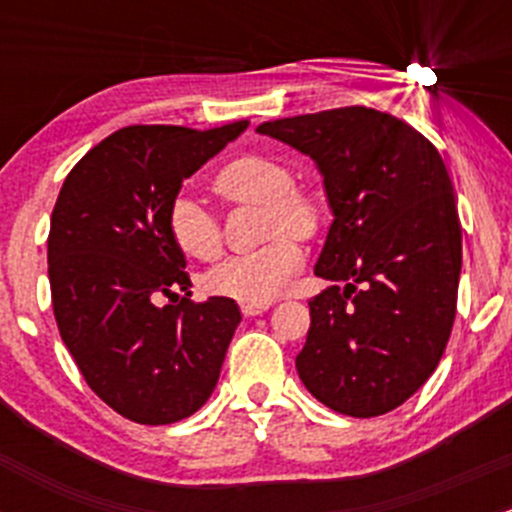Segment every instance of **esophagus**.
Here are the masks:
<instances>
[{
    "mask_svg": "<svg viewBox=\"0 0 512 512\" xmlns=\"http://www.w3.org/2000/svg\"><path fill=\"white\" fill-rule=\"evenodd\" d=\"M267 309H270V304H252V302L240 304V312L245 314V317H257V314H265Z\"/></svg>",
    "mask_w": 512,
    "mask_h": 512,
    "instance_id": "34e87169",
    "label": "esophagus"
}]
</instances>
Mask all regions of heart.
Segmentation results:
<instances>
[{
  "label": "heart",
  "instance_id": "heart-1",
  "mask_svg": "<svg viewBox=\"0 0 512 512\" xmlns=\"http://www.w3.org/2000/svg\"><path fill=\"white\" fill-rule=\"evenodd\" d=\"M294 170L282 160L250 153L220 168L215 190L230 203L265 205L262 232L275 237L252 252L227 257L208 275V287L240 302L267 304L285 292L292 277L302 270L304 252L294 237H312L322 223L317 200L294 190ZM168 230L175 245L193 260H218L223 252V232L218 218L195 195H175L168 208Z\"/></svg>",
  "mask_w": 512,
  "mask_h": 512
}]
</instances>
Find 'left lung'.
Listing matches in <instances>:
<instances>
[{
	"label": "left lung",
	"mask_w": 512,
	"mask_h": 512,
	"mask_svg": "<svg viewBox=\"0 0 512 512\" xmlns=\"http://www.w3.org/2000/svg\"><path fill=\"white\" fill-rule=\"evenodd\" d=\"M317 163L332 210L297 374L344 416L371 418L414 396L456 319L461 223L441 153L416 128L364 106L257 126Z\"/></svg>",
	"instance_id": "left-lung-1"
}]
</instances>
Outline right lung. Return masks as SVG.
Wrapping results in <instances>:
<instances>
[{
	"label": "right lung",
	"instance_id": "right-lung-1",
	"mask_svg": "<svg viewBox=\"0 0 512 512\" xmlns=\"http://www.w3.org/2000/svg\"><path fill=\"white\" fill-rule=\"evenodd\" d=\"M247 126L121 128L74 165L56 198L49 282L61 339L98 399L136 423L183 421L218 384L240 307L190 302L168 208ZM178 291V305L155 304Z\"/></svg>",
	"mask_w": 512,
	"mask_h": 512
}]
</instances>
